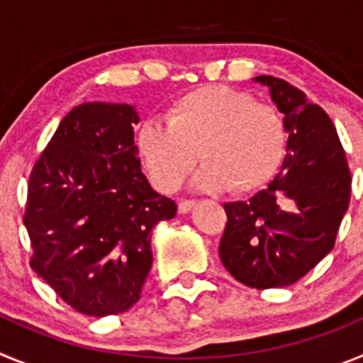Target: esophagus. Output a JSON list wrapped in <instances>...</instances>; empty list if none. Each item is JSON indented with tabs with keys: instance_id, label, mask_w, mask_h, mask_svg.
Returning a JSON list of instances; mask_svg holds the SVG:
<instances>
[{
	"instance_id": "34e87169",
	"label": "esophagus",
	"mask_w": 363,
	"mask_h": 363,
	"mask_svg": "<svg viewBox=\"0 0 363 363\" xmlns=\"http://www.w3.org/2000/svg\"><path fill=\"white\" fill-rule=\"evenodd\" d=\"M194 205H196V201H194V200H182L178 203V211L182 214H185V213H189V211H191Z\"/></svg>"
}]
</instances>
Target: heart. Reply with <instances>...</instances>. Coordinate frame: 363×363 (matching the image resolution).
I'll use <instances>...</instances> for the list:
<instances>
[{
	"label": "heart",
	"mask_w": 363,
	"mask_h": 363,
	"mask_svg": "<svg viewBox=\"0 0 363 363\" xmlns=\"http://www.w3.org/2000/svg\"><path fill=\"white\" fill-rule=\"evenodd\" d=\"M136 149L150 182L165 192L182 187L200 162L207 165L194 179L201 191L249 194L265 187L287 150L280 112L256 104L252 94L227 85H205L174 99L165 123L143 121Z\"/></svg>",
	"instance_id": "heart-1"
}]
</instances>
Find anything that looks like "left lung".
Here are the masks:
<instances>
[{
    "mask_svg": "<svg viewBox=\"0 0 363 363\" xmlns=\"http://www.w3.org/2000/svg\"><path fill=\"white\" fill-rule=\"evenodd\" d=\"M289 134L281 171L249 201L225 203L220 258L240 284L287 287L335 247L351 200V172L331 118L296 86L258 76Z\"/></svg>",
    "mask_w": 363,
    "mask_h": 363,
    "instance_id": "8db88e82",
    "label": "left lung"
}]
</instances>
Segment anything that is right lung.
<instances>
[{
	"instance_id": "1",
	"label": "right lung",
	"mask_w": 363,
	"mask_h": 363,
	"mask_svg": "<svg viewBox=\"0 0 363 363\" xmlns=\"http://www.w3.org/2000/svg\"><path fill=\"white\" fill-rule=\"evenodd\" d=\"M129 104L86 101L57 125L28 178L23 223L30 267L70 307L118 314L140 300L150 234L176 203L150 187L134 145Z\"/></svg>"
}]
</instances>
